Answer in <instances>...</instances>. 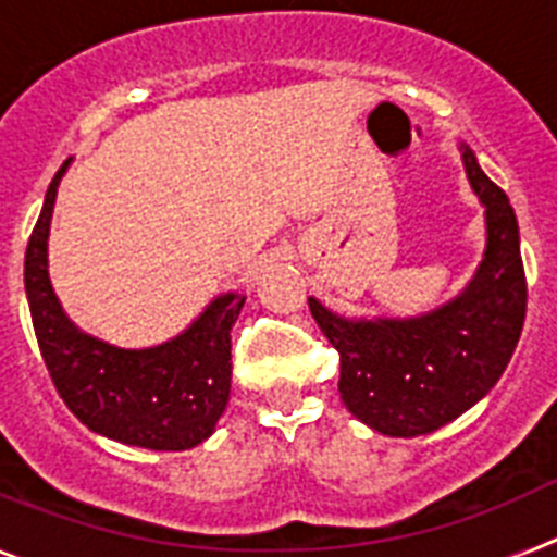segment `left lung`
<instances>
[{"label":"left lung","mask_w":557,"mask_h":557,"mask_svg":"<svg viewBox=\"0 0 557 557\" xmlns=\"http://www.w3.org/2000/svg\"><path fill=\"white\" fill-rule=\"evenodd\" d=\"M462 164L488 225L485 259L466 293L412 321H346L309 298L339 354L343 405L382 435H426L474 407L499 382L524 326L528 278L513 206L466 145Z\"/></svg>","instance_id":"1"}]
</instances>
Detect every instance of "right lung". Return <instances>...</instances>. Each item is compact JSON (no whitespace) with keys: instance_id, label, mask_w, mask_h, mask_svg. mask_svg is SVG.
Listing matches in <instances>:
<instances>
[{"instance_id":"obj_1","label":"right lung","mask_w":557,"mask_h":557,"mask_svg":"<svg viewBox=\"0 0 557 557\" xmlns=\"http://www.w3.org/2000/svg\"><path fill=\"white\" fill-rule=\"evenodd\" d=\"M66 164L49 184L24 253V289L52 385L88 430L111 441L152 451L203 444L228 405L231 329L245 295H220L184 334L141 351L108 346L72 326L47 273L49 220Z\"/></svg>"}]
</instances>
